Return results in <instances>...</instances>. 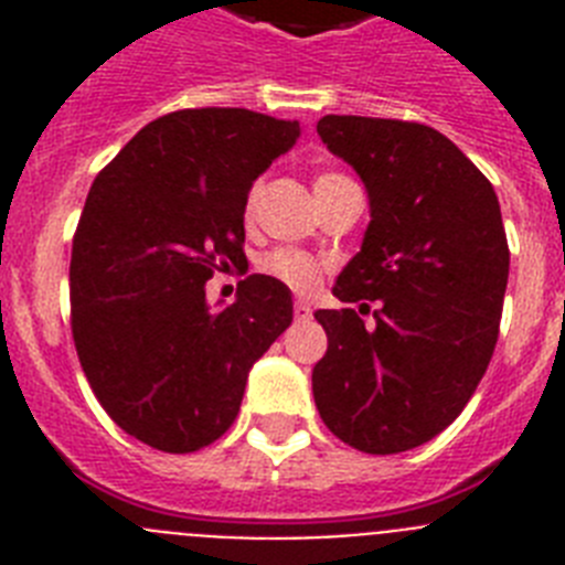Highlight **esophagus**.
<instances>
[{"label":"esophagus","instance_id":"obj_1","mask_svg":"<svg viewBox=\"0 0 565 565\" xmlns=\"http://www.w3.org/2000/svg\"><path fill=\"white\" fill-rule=\"evenodd\" d=\"M294 317H297L299 322H302V319H311V306L302 302V299H297V302H294Z\"/></svg>","mask_w":565,"mask_h":565}]
</instances>
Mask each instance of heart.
<instances>
[{"label":"heart","mask_w":565,"mask_h":565,"mask_svg":"<svg viewBox=\"0 0 565 565\" xmlns=\"http://www.w3.org/2000/svg\"><path fill=\"white\" fill-rule=\"evenodd\" d=\"M333 178H339V174L333 172H322L317 178V183H326V181H333ZM313 183V186H317ZM259 183H254L252 189H248L246 194V217H252L254 212H257V203H259ZM259 268L268 274V277L279 279V282H286L291 291H313L319 282V277H322V266H319V259H313L311 254L306 252H297V248H277V252L266 254V257L259 259Z\"/></svg>","instance_id":"obj_1"}]
</instances>
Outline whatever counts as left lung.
<instances>
[{"label":"left lung","instance_id":"8db88e82","mask_svg":"<svg viewBox=\"0 0 565 565\" xmlns=\"http://www.w3.org/2000/svg\"><path fill=\"white\" fill-rule=\"evenodd\" d=\"M317 132L364 181L371 226L333 286L359 311L313 313L328 333L313 402L339 441L393 456L450 427L487 373L509 279L501 206L438 129L326 115Z\"/></svg>","mask_w":565,"mask_h":565}]
</instances>
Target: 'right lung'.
I'll return each instance as SVG.
<instances>
[{"instance_id": "add662e5", "label": "right lung", "mask_w": 565, "mask_h": 565, "mask_svg": "<svg viewBox=\"0 0 565 565\" xmlns=\"http://www.w3.org/2000/svg\"><path fill=\"white\" fill-rule=\"evenodd\" d=\"M297 138V121L252 109H178L149 121L89 186L70 257L73 342L107 416L154 450L217 441L252 364L291 326L279 279H239L217 311L206 279L246 263L248 189Z\"/></svg>"}]
</instances>
